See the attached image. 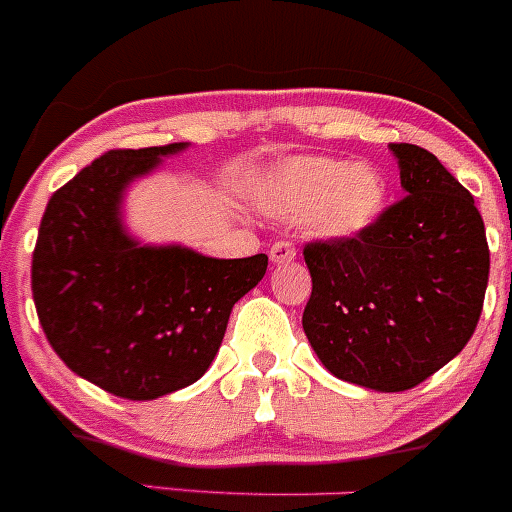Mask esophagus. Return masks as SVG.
Instances as JSON below:
<instances>
[{"mask_svg": "<svg viewBox=\"0 0 512 512\" xmlns=\"http://www.w3.org/2000/svg\"><path fill=\"white\" fill-rule=\"evenodd\" d=\"M297 252H295V245L287 240H277L275 245L270 247V260L272 265H290V262H295Z\"/></svg>", "mask_w": 512, "mask_h": 512, "instance_id": "34e87169", "label": "esophagus"}]
</instances>
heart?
Segmentation results:
<instances>
[{"mask_svg":"<svg viewBox=\"0 0 512 512\" xmlns=\"http://www.w3.org/2000/svg\"><path fill=\"white\" fill-rule=\"evenodd\" d=\"M270 215L302 220L322 237L350 240L377 222L388 205V182L372 165L335 157H300L275 172L260 197Z\"/></svg>","mask_w":512,"mask_h":512,"instance_id":"b5f03b06","label":"heart"}]
</instances>
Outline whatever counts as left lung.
Returning a JSON list of instances; mask_svg holds the SVG:
<instances>
[{
	"mask_svg": "<svg viewBox=\"0 0 512 512\" xmlns=\"http://www.w3.org/2000/svg\"><path fill=\"white\" fill-rule=\"evenodd\" d=\"M405 197L350 240L307 242L302 327L335 377L403 393L473 337L490 250L473 195L418 145H390Z\"/></svg>",
	"mask_w": 512,
	"mask_h": 512,
	"instance_id": "8db88e82",
	"label": "left lung"
}]
</instances>
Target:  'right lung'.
Segmentation results:
<instances>
[{
	"label": "right lung",
	"mask_w": 512,
	"mask_h": 512,
	"mask_svg": "<svg viewBox=\"0 0 512 512\" xmlns=\"http://www.w3.org/2000/svg\"><path fill=\"white\" fill-rule=\"evenodd\" d=\"M187 142L109 150L47 202L32 255L39 325L64 365L124 400H155L200 380L267 255L215 260L152 247L122 225L124 187Z\"/></svg>",
	"instance_id": "1"
}]
</instances>
